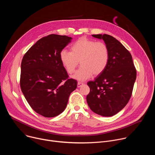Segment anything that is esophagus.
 <instances>
[{"label":"esophagus","mask_w":155,"mask_h":155,"mask_svg":"<svg viewBox=\"0 0 155 155\" xmlns=\"http://www.w3.org/2000/svg\"><path fill=\"white\" fill-rule=\"evenodd\" d=\"M83 85V83H81V82H78V83H77V86H78V87H80L82 86Z\"/></svg>","instance_id":"esophagus-1"}]
</instances>
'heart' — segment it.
Wrapping results in <instances>:
<instances>
[{
	"label": "heart",
	"mask_w": 155,
	"mask_h": 155,
	"mask_svg": "<svg viewBox=\"0 0 155 155\" xmlns=\"http://www.w3.org/2000/svg\"><path fill=\"white\" fill-rule=\"evenodd\" d=\"M59 59L68 73L73 74L80 64V68L73 78L85 80L101 75L107 68L110 59V51L104 42L81 37L71 47V52L62 50Z\"/></svg>",
	"instance_id": "obj_1"
}]
</instances>
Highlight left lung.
Returning a JSON list of instances; mask_svg holds the SVG:
<instances>
[{
  "instance_id": "8db88e82",
  "label": "left lung",
  "mask_w": 155,
  "mask_h": 155,
  "mask_svg": "<svg viewBox=\"0 0 155 155\" xmlns=\"http://www.w3.org/2000/svg\"><path fill=\"white\" fill-rule=\"evenodd\" d=\"M103 39L110 51L106 69L87 82L90 92L86 96L92 111L103 117L118 113L129 102L136 79V69L129 51L114 37L107 34L92 35Z\"/></svg>"
}]
</instances>
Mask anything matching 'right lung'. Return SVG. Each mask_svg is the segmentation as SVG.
Masks as SVG:
<instances>
[{"mask_svg": "<svg viewBox=\"0 0 155 155\" xmlns=\"http://www.w3.org/2000/svg\"><path fill=\"white\" fill-rule=\"evenodd\" d=\"M72 37L51 34L38 40L24 55L21 65L20 86L35 112L47 118L61 114L71 93L77 87L59 59L60 52Z\"/></svg>", "mask_w": 155, "mask_h": 155, "instance_id": "right-lung-1", "label": "right lung"}]
</instances>
